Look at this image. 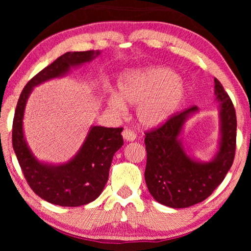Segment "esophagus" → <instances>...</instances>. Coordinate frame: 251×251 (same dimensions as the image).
Listing matches in <instances>:
<instances>
[{
  "instance_id": "obj_1",
  "label": "esophagus",
  "mask_w": 251,
  "mask_h": 251,
  "mask_svg": "<svg viewBox=\"0 0 251 251\" xmlns=\"http://www.w3.org/2000/svg\"><path fill=\"white\" fill-rule=\"evenodd\" d=\"M122 135H123V138H124L126 141H134L136 139L135 131H132L129 128H125L124 130H123Z\"/></svg>"
}]
</instances>
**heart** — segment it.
<instances>
[{
  "instance_id": "b5f03b06",
  "label": "heart",
  "mask_w": 251,
  "mask_h": 251,
  "mask_svg": "<svg viewBox=\"0 0 251 251\" xmlns=\"http://www.w3.org/2000/svg\"><path fill=\"white\" fill-rule=\"evenodd\" d=\"M185 95V86L172 69L148 68L127 73L119 83V95L113 93L109 105L117 112L125 103L138 105L137 115L142 125L154 127L172 116Z\"/></svg>"
}]
</instances>
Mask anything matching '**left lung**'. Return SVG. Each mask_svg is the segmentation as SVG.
I'll list each match as a JSON object with an SVG mask.
<instances>
[{"label": "left lung", "instance_id": "8db88e82", "mask_svg": "<svg viewBox=\"0 0 251 251\" xmlns=\"http://www.w3.org/2000/svg\"><path fill=\"white\" fill-rule=\"evenodd\" d=\"M215 94L221 102V141L216 157L199 163L186 155L179 140L184 121L197 110L192 105L146 131V183L154 200L173 208H186L205 201L230 170L236 150V114L231 98L215 78Z\"/></svg>", "mask_w": 251, "mask_h": 251}]
</instances>
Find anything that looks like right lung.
Masks as SVG:
<instances>
[{"label": "right lung", "mask_w": 251, "mask_h": 251, "mask_svg": "<svg viewBox=\"0 0 251 251\" xmlns=\"http://www.w3.org/2000/svg\"><path fill=\"white\" fill-rule=\"evenodd\" d=\"M99 50L66 52L26 83L20 94L13 121V148L30 188L41 199L63 207H77L95 201L102 192L115 152L123 146L119 128L93 126L81 150L70 162L59 166L41 164L26 146L23 119L32 88L63 75L69 69L94 59Z\"/></svg>", "instance_id": "add662e5"}]
</instances>
